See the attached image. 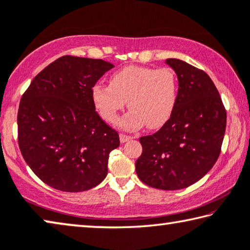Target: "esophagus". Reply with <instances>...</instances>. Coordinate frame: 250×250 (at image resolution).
Masks as SVG:
<instances>
[{
	"label": "esophagus",
	"mask_w": 250,
	"mask_h": 250,
	"mask_svg": "<svg viewBox=\"0 0 250 250\" xmlns=\"http://www.w3.org/2000/svg\"><path fill=\"white\" fill-rule=\"evenodd\" d=\"M131 139H132V137L126 136V134H124V133L120 134V141L122 142V144H125V142L131 140Z\"/></svg>",
	"instance_id": "34e87169"
}]
</instances>
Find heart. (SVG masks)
<instances>
[{
    "label": "heart",
    "mask_w": 250,
    "mask_h": 250,
    "mask_svg": "<svg viewBox=\"0 0 250 250\" xmlns=\"http://www.w3.org/2000/svg\"><path fill=\"white\" fill-rule=\"evenodd\" d=\"M91 98L102 119L116 124L126 101L130 111L119 125L125 130H138L146 124L158 129L167 124L178 102V80L170 68L129 65L110 77L109 85L97 83Z\"/></svg>",
    "instance_id": "obj_1"
}]
</instances>
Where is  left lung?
Masks as SVG:
<instances>
[{
    "mask_svg": "<svg viewBox=\"0 0 250 250\" xmlns=\"http://www.w3.org/2000/svg\"><path fill=\"white\" fill-rule=\"evenodd\" d=\"M178 77V102L167 124L140 138L136 171L144 184L162 190L187 188L200 180L219 157L226 110L209 75L179 59H167Z\"/></svg>",
    "mask_w": 250,
    "mask_h": 250,
    "instance_id": "obj_1",
    "label": "left lung"
}]
</instances>
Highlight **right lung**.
Segmentation results:
<instances>
[{
  "label": "right lung",
  "mask_w": 250,
  "mask_h": 250,
  "mask_svg": "<svg viewBox=\"0 0 250 250\" xmlns=\"http://www.w3.org/2000/svg\"><path fill=\"white\" fill-rule=\"evenodd\" d=\"M112 68L101 59L64 55L43 69L22 96L20 150L50 187L85 191L108 175L109 154L120 140L98 114L91 89Z\"/></svg>",
  "instance_id": "1"
}]
</instances>
